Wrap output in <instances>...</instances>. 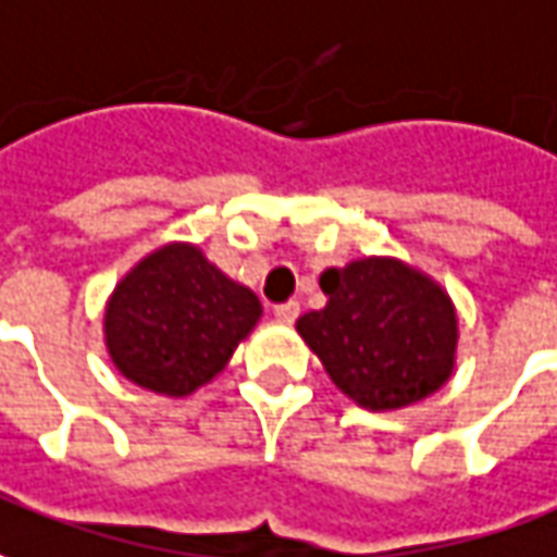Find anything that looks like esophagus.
Segmentation results:
<instances>
[{
  "label": "esophagus",
  "instance_id": "obj_1",
  "mask_svg": "<svg viewBox=\"0 0 557 557\" xmlns=\"http://www.w3.org/2000/svg\"><path fill=\"white\" fill-rule=\"evenodd\" d=\"M300 315V302H282V306H275V321H282V324H294Z\"/></svg>",
  "mask_w": 557,
  "mask_h": 557
}]
</instances>
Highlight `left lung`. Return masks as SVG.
<instances>
[{
	"label": "left lung",
	"instance_id": "obj_1",
	"mask_svg": "<svg viewBox=\"0 0 557 557\" xmlns=\"http://www.w3.org/2000/svg\"><path fill=\"white\" fill-rule=\"evenodd\" d=\"M327 306L297 333L330 382L370 412L431 397L455 373L458 312L448 290L400 257H360L321 272Z\"/></svg>",
	"mask_w": 557,
	"mask_h": 557
}]
</instances>
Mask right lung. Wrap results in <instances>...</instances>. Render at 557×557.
Wrapping results in <instances>:
<instances>
[{"label": "right lung", "instance_id": "add662e5", "mask_svg": "<svg viewBox=\"0 0 557 557\" xmlns=\"http://www.w3.org/2000/svg\"><path fill=\"white\" fill-rule=\"evenodd\" d=\"M263 306L194 242H166L114 285L102 339L114 370L160 397L209 385L257 327Z\"/></svg>", "mask_w": 557, "mask_h": 557}]
</instances>
